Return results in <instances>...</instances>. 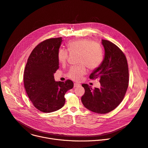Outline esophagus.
<instances>
[{
  "label": "esophagus",
  "mask_w": 148,
  "mask_h": 148,
  "mask_svg": "<svg viewBox=\"0 0 148 148\" xmlns=\"http://www.w3.org/2000/svg\"><path fill=\"white\" fill-rule=\"evenodd\" d=\"M79 86H80V84L78 83H75L74 84V87H77Z\"/></svg>",
  "instance_id": "esophagus-1"
}]
</instances>
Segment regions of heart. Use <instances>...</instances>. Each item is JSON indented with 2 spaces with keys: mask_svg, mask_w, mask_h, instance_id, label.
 Segmentation results:
<instances>
[{
  "mask_svg": "<svg viewBox=\"0 0 148 148\" xmlns=\"http://www.w3.org/2000/svg\"><path fill=\"white\" fill-rule=\"evenodd\" d=\"M68 51L70 52L79 53L78 62L81 63L76 66H71L68 70L66 76L75 81L80 80L83 76L87 73V66L93 70L99 67L102 62L103 53L101 45L96 42L87 38H80L70 40L66 45ZM68 58V52L65 49H59L57 59L60 64L66 63Z\"/></svg>",
  "mask_w": 148,
  "mask_h": 148,
  "instance_id": "obj_1",
  "label": "heart"
}]
</instances>
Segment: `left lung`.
<instances>
[{
  "label": "left lung",
  "mask_w": 148,
  "mask_h": 148,
  "mask_svg": "<svg viewBox=\"0 0 148 148\" xmlns=\"http://www.w3.org/2000/svg\"><path fill=\"white\" fill-rule=\"evenodd\" d=\"M105 58L101 65L90 74V79L99 78L101 87L93 88L83 84L85 92L82 97L83 105L92 112L106 114L112 111L123 100L129 82L126 57L113 43L102 40Z\"/></svg>",
  "instance_id": "obj_1"
}]
</instances>
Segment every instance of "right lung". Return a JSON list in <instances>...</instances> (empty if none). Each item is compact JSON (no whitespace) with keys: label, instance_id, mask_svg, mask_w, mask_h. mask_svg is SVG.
<instances>
[{"label":"right lung","instance_id":"obj_1","mask_svg":"<svg viewBox=\"0 0 148 148\" xmlns=\"http://www.w3.org/2000/svg\"><path fill=\"white\" fill-rule=\"evenodd\" d=\"M62 37L52 38L38 44L29 55L24 74L25 91L33 105L45 113L56 111L65 104V93L73 82H55L53 74L59 68L57 53Z\"/></svg>","mask_w":148,"mask_h":148}]
</instances>
